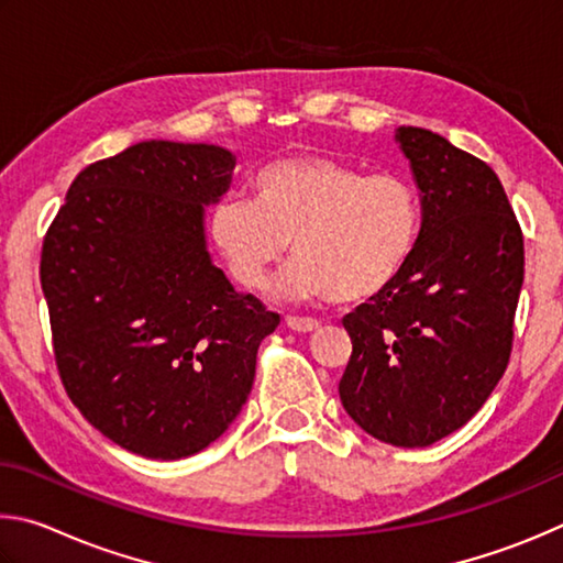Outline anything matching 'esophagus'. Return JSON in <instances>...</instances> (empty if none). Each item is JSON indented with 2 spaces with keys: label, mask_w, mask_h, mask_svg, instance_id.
Listing matches in <instances>:
<instances>
[{
  "label": "esophagus",
  "mask_w": 563,
  "mask_h": 563,
  "mask_svg": "<svg viewBox=\"0 0 563 563\" xmlns=\"http://www.w3.org/2000/svg\"><path fill=\"white\" fill-rule=\"evenodd\" d=\"M287 327L291 331H299V333H311V331H317L321 323L317 319H307V317H287Z\"/></svg>",
  "instance_id": "esophagus-1"
}]
</instances>
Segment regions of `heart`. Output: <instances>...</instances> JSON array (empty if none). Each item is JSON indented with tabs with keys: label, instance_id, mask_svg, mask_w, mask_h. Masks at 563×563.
<instances>
[{
	"label": "heart",
	"instance_id": "obj_1",
	"mask_svg": "<svg viewBox=\"0 0 563 563\" xmlns=\"http://www.w3.org/2000/svg\"><path fill=\"white\" fill-rule=\"evenodd\" d=\"M420 197L396 173L366 175L321 155L274 161L252 200L212 207L210 236L240 287L260 291L291 242L282 289L297 299L361 303L386 291L420 240Z\"/></svg>",
	"mask_w": 563,
	"mask_h": 563
}]
</instances>
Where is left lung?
I'll list each match as a JSON object with an SVG mask.
<instances>
[{
	"mask_svg": "<svg viewBox=\"0 0 563 563\" xmlns=\"http://www.w3.org/2000/svg\"><path fill=\"white\" fill-rule=\"evenodd\" d=\"M420 187L416 252L390 287L343 319L349 416L380 442L428 448L485 406L507 371L525 236L495 170L426 128H398Z\"/></svg>",
	"mask_w": 563,
	"mask_h": 563,
	"instance_id": "obj_1",
	"label": "left lung"
}]
</instances>
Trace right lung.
Returning a JSON list of instances; mask_svg holds the SVG:
<instances>
[{
  "instance_id": "1",
  "label": "right lung",
  "mask_w": 563,
  "mask_h": 563,
  "mask_svg": "<svg viewBox=\"0 0 563 563\" xmlns=\"http://www.w3.org/2000/svg\"><path fill=\"white\" fill-rule=\"evenodd\" d=\"M220 145L145 141L76 175L46 230L42 291L66 396L151 460L205 450L240 416L279 327L205 250L202 207L230 187Z\"/></svg>"
}]
</instances>
